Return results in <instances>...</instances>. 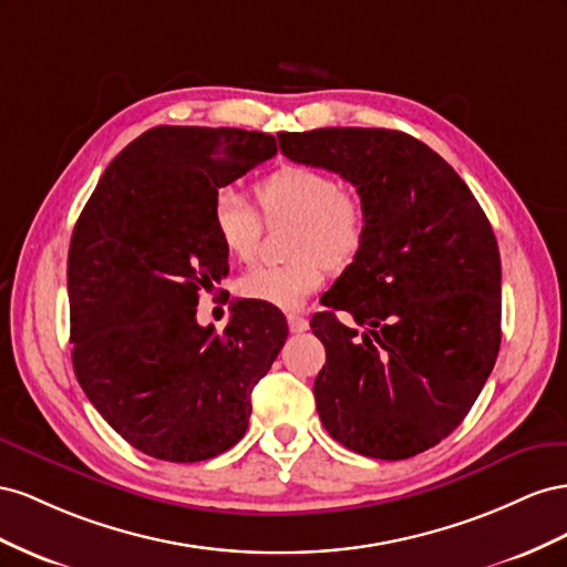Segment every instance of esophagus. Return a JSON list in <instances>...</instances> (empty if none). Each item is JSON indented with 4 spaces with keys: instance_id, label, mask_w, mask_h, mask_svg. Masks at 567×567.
Returning <instances> with one entry per match:
<instances>
[{
    "instance_id": "34e87169",
    "label": "esophagus",
    "mask_w": 567,
    "mask_h": 567,
    "mask_svg": "<svg viewBox=\"0 0 567 567\" xmlns=\"http://www.w3.org/2000/svg\"><path fill=\"white\" fill-rule=\"evenodd\" d=\"M287 326H289V330H292L295 334H299V332H306V330H309V320H306L303 316L289 313V316H287Z\"/></svg>"
}]
</instances>
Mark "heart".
<instances>
[{"label": "heart", "instance_id": "b5f03b06", "mask_svg": "<svg viewBox=\"0 0 567 567\" xmlns=\"http://www.w3.org/2000/svg\"><path fill=\"white\" fill-rule=\"evenodd\" d=\"M268 220H297L292 237L295 261L256 266L239 280V295L275 309L292 311L326 282L328 266L344 268L359 256L368 216L363 202L342 189L332 175L309 166L275 171L256 187ZM214 230L223 249L237 261H251L261 241L264 220L245 194L220 187L212 208Z\"/></svg>", "mask_w": 567, "mask_h": 567}]
</instances>
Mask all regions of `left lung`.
Masks as SVG:
<instances>
[{
	"label": "left lung",
	"instance_id": "left-lung-1",
	"mask_svg": "<svg viewBox=\"0 0 567 567\" xmlns=\"http://www.w3.org/2000/svg\"><path fill=\"white\" fill-rule=\"evenodd\" d=\"M303 166L359 192L365 241L311 318L313 394L332 440L370 458L423 454L473 409L501 344V258L473 192L420 140L384 127L280 133ZM354 318L344 327L334 316Z\"/></svg>",
	"mask_w": 567,
	"mask_h": 567
}]
</instances>
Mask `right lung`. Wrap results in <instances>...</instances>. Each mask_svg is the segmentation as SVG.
I'll use <instances>...</instances> for the list:
<instances>
[{"label":"right lung","instance_id":"add662e5","mask_svg":"<svg viewBox=\"0 0 567 567\" xmlns=\"http://www.w3.org/2000/svg\"><path fill=\"white\" fill-rule=\"evenodd\" d=\"M278 154L272 135L158 125L111 161L69 249L73 370L142 454L197 463L247 432L251 390L287 339L275 306L237 301L223 332L197 322L228 275L216 192Z\"/></svg>","mask_w":567,"mask_h":567}]
</instances>
